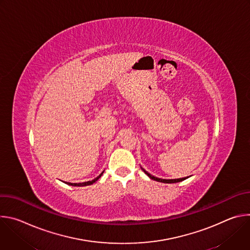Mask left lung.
<instances>
[{"mask_svg":"<svg viewBox=\"0 0 250 250\" xmlns=\"http://www.w3.org/2000/svg\"><path fill=\"white\" fill-rule=\"evenodd\" d=\"M142 170L145 171V173L150 178V179H152V180H155V181H158V182H162V183H177V182H181V181H183V180H185V179H187V178L185 177V178H179V179H170V180H167V179H160V178H156V177H154V176H152L151 174H149L147 171H146L144 168H141Z\"/></svg>","mask_w":250,"mask_h":250,"instance_id":"8db88e82","label":"left lung"}]
</instances>
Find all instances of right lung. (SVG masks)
I'll return each mask as SVG.
<instances>
[{
    "label": "right lung",
    "instance_id": "1",
    "mask_svg": "<svg viewBox=\"0 0 250 250\" xmlns=\"http://www.w3.org/2000/svg\"><path fill=\"white\" fill-rule=\"evenodd\" d=\"M103 173H104V172H102L97 178H95V179L92 180V181H88V182H84V183H67V184H68V185H72V186H87V185H91V184L95 183V182L99 179V178L103 175Z\"/></svg>",
    "mask_w": 250,
    "mask_h": 250
}]
</instances>
